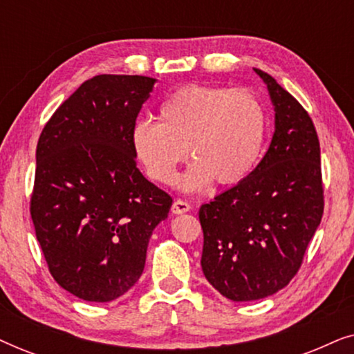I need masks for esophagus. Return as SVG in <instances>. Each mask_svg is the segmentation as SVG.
<instances>
[{"label":"esophagus","instance_id":"1","mask_svg":"<svg viewBox=\"0 0 354 354\" xmlns=\"http://www.w3.org/2000/svg\"><path fill=\"white\" fill-rule=\"evenodd\" d=\"M190 209H192L190 203H187L185 200H180V198L174 201L172 207H171L172 214H183V212H188Z\"/></svg>","mask_w":354,"mask_h":354}]
</instances>
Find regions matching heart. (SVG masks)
<instances>
[{
    "mask_svg": "<svg viewBox=\"0 0 354 354\" xmlns=\"http://www.w3.org/2000/svg\"><path fill=\"white\" fill-rule=\"evenodd\" d=\"M268 109L248 88L188 85L159 108L158 122L138 120L130 133L137 161L153 182L171 185L187 158L195 161L182 178L185 190H201L214 180L239 185L263 156Z\"/></svg>",
    "mask_w": 354,
    "mask_h": 354,
    "instance_id": "heart-1",
    "label": "heart"
}]
</instances>
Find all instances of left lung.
Returning <instances> with one entry per match:
<instances>
[{"label":"left lung","instance_id":"1","mask_svg":"<svg viewBox=\"0 0 354 354\" xmlns=\"http://www.w3.org/2000/svg\"><path fill=\"white\" fill-rule=\"evenodd\" d=\"M275 109L269 149L251 176L200 207L203 274L232 301L288 285L324 214L321 147L308 111L266 72Z\"/></svg>","mask_w":354,"mask_h":354}]
</instances>
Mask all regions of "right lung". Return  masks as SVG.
<instances>
[{"instance_id":"obj_1","label":"right lung","mask_w":354,"mask_h":354,"mask_svg":"<svg viewBox=\"0 0 354 354\" xmlns=\"http://www.w3.org/2000/svg\"><path fill=\"white\" fill-rule=\"evenodd\" d=\"M154 79L103 74L55 111L37 145L30 214L50 274L85 301L119 298L143 272L172 198L138 171L130 133Z\"/></svg>"}]
</instances>
